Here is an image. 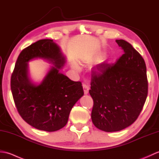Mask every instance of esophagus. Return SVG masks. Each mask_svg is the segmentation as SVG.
I'll return each mask as SVG.
<instances>
[{
	"mask_svg": "<svg viewBox=\"0 0 159 159\" xmlns=\"http://www.w3.org/2000/svg\"><path fill=\"white\" fill-rule=\"evenodd\" d=\"M83 90H84V93L87 94L89 92V85H87V84L83 83Z\"/></svg>",
	"mask_w": 159,
	"mask_h": 159,
	"instance_id": "obj_1",
	"label": "esophagus"
}]
</instances>
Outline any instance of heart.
Returning <instances> with one entry per match:
<instances>
[{
	"label": "heart",
	"instance_id": "heart-1",
	"mask_svg": "<svg viewBox=\"0 0 159 159\" xmlns=\"http://www.w3.org/2000/svg\"><path fill=\"white\" fill-rule=\"evenodd\" d=\"M91 60H92V59H87V61H91ZM72 67H74V69H75V70H79L80 69L79 66H78L77 64H76V63H74L72 64Z\"/></svg>",
	"mask_w": 159,
	"mask_h": 159
}]
</instances>
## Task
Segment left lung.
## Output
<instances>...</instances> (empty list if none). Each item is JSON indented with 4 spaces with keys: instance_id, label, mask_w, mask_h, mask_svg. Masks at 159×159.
Wrapping results in <instances>:
<instances>
[{
    "instance_id": "left-lung-1",
    "label": "left lung",
    "mask_w": 159,
    "mask_h": 159,
    "mask_svg": "<svg viewBox=\"0 0 159 159\" xmlns=\"http://www.w3.org/2000/svg\"><path fill=\"white\" fill-rule=\"evenodd\" d=\"M116 42L124 53L115 63L98 66L89 91L93 100L92 122L105 132L120 131L134 123L148 96L143 57L125 40L117 39Z\"/></svg>"
}]
</instances>
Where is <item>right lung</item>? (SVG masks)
Segmentation results:
<instances>
[{
    "mask_svg": "<svg viewBox=\"0 0 159 159\" xmlns=\"http://www.w3.org/2000/svg\"><path fill=\"white\" fill-rule=\"evenodd\" d=\"M41 58L52 66L41 84H33L27 63ZM66 63L59 47L52 39H41L23 49L11 77V89L16 109L26 123L37 129L53 132L66 125L71 109L83 94L82 84L60 72Z\"/></svg>",
    "mask_w": 159,
    "mask_h": 159,
    "instance_id": "add662e5",
    "label": "right lung"
}]
</instances>
